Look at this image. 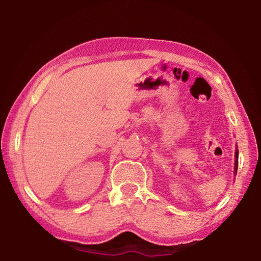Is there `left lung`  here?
Masks as SVG:
<instances>
[{
  "mask_svg": "<svg viewBox=\"0 0 261 261\" xmlns=\"http://www.w3.org/2000/svg\"><path fill=\"white\" fill-rule=\"evenodd\" d=\"M235 158H236V160H235V174L237 173V166H238V149L236 148V152H235Z\"/></svg>",
  "mask_w": 261,
  "mask_h": 261,
  "instance_id": "obj_1",
  "label": "left lung"
}]
</instances>
